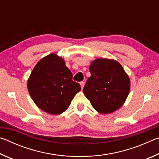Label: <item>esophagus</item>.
<instances>
[{"mask_svg":"<svg viewBox=\"0 0 159 159\" xmlns=\"http://www.w3.org/2000/svg\"><path fill=\"white\" fill-rule=\"evenodd\" d=\"M80 87H81V88L83 89V87H84V85H85V83L83 82V81H82V82H80Z\"/></svg>","mask_w":159,"mask_h":159,"instance_id":"obj_1","label":"esophagus"}]
</instances>
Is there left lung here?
Listing matches in <instances>:
<instances>
[{
  "label": "left lung",
  "instance_id": "8db88e82",
  "mask_svg": "<svg viewBox=\"0 0 159 159\" xmlns=\"http://www.w3.org/2000/svg\"><path fill=\"white\" fill-rule=\"evenodd\" d=\"M91 76L83 92L100 114H110L124 104L130 92V82L119 62L109 59H96L90 66Z\"/></svg>",
  "mask_w": 159,
  "mask_h": 159
}]
</instances>
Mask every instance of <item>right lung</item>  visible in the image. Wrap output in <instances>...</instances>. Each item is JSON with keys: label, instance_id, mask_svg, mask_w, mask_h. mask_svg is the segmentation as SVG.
I'll list each match as a JSON object with an SVG mask.
<instances>
[{"label": "right lung", "instance_id": "add662e5", "mask_svg": "<svg viewBox=\"0 0 159 159\" xmlns=\"http://www.w3.org/2000/svg\"><path fill=\"white\" fill-rule=\"evenodd\" d=\"M73 75L61 57L52 53L34 66L27 81V88L38 107L53 115L68 109L74 97L81 89L72 80Z\"/></svg>", "mask_w": 159, "mask_h": 159}]
</instances>
